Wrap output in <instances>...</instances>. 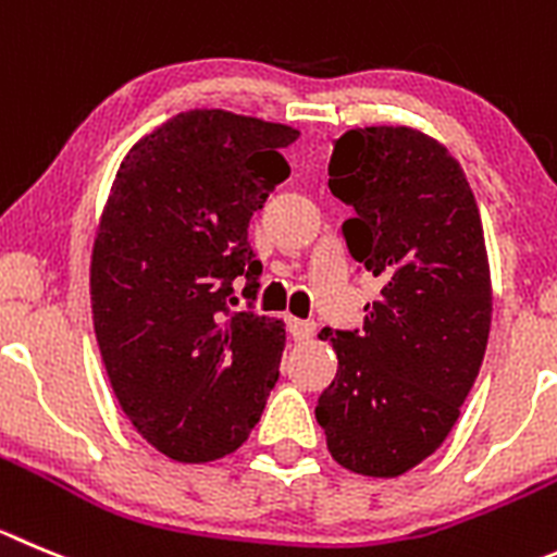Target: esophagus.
Instances as JSON below:
<instances>
[{"mask_svg": "<svg viewBox=\"0 0 557 557\" xmlns=\"http://www.w3.org/2000/svg\"><path fill=\"white\" fill-rule=\"evenodd\" d=\"M288 332L294 341H310L315 335V324L305 319H288Z\"/></svg>", "mask_w": 557, "mask_h": 557, "instance_id": "34e87169", "label": "esophagus"}]
</instances>
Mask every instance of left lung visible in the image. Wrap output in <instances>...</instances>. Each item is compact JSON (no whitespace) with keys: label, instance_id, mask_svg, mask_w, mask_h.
<instances>
[{"label":"left lung","instance_id":"8db88e82","mask_svg":"<svg viewBox=\"0 0 557 557\" xmlns=\"http://www.w3.org/2000/svg\"><path fill=\"white\" fill-rule=\"evenodd\" d=\"M330 189L355 208L343 238L382 290L360 332L321 330L337 373L315 420L337 465L396 478L445 443L481 371L492 326L481 214L450 150L409 126L337 137Z\"/></svg>","mask_w":557,"mask_h":557}]
</instances>
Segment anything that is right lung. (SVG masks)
Wrapping results in <instances>:
<instances>
[{"instance_id": "1", "label": "right lung", "mask_w": 557, "mask_h": 557, "mask_svg": "<svg viewBox=\"0 0 557 557\" xmlns=\"http://www.w3.org/2000/svg\"><path fill=\"white\" fill-rule=\"evenodd\" d=\"M283 123L189 109L121 161L90 258L92 326L114 396L159 454L206 465L242 448L280 376L285 324L231 313L258 288L249 216L288 178Z\"/></svg>"}]
</instances>
